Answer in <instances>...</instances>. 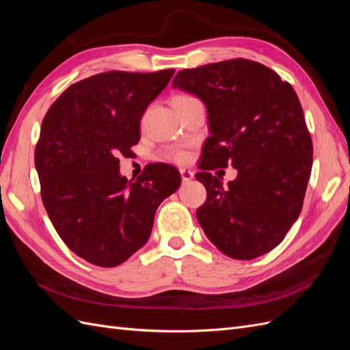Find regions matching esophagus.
Returning <instances> with one entry per match:
<instances>
[{
    "instance_id": "34e87169",
    "label": "esophagus",
    "mask_w": 350,
    "mask_h": 350,
    "mask_svg": "<svg viewBox=\"0 0 350 350\" xmlns=\"http://www.w3.org/2000/svg\"><path fill=\"white\" fill-rule=\"evenodd\" d=\"M179 172H181L183 183H189L194 178V172L189 171V169H179Z\"/></svg>"
}]
</instances>
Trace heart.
Listing matches in <instances>:
<instances>
[{
    "mask_svg": "<svg viewBox=\"0 0 350 350\" xmlns=\"http://www.w3.org/2000/svg\"><path fill=\"white\" fill-rule=\"evenodd\" d=\"M176 98H185V96H176ZM162 157L167 162H172V163H184L187 162L188 154L184 149L181 147H169L163 153Z\"/></svg>",
    "mask_w": 350,
    "mask_h": 350,
    "instance_id": "1",
    "label": "heart"
}]
</instances>
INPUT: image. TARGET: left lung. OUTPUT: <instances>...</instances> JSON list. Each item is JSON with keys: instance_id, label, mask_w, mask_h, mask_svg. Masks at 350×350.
<instances>
[{"instance_id": "left-lung-1", "label": "left lung", "mask_w": 350, "mask_h": 350, "mask_svg": "<svg viewBox=\"0 0 350 350\" xmlns=\"http://www.w3.org/2000/svg\"><path fill=\"white\" fill-rule=\"evenodd\" d=\"M174 89L206 105L210 137L197 181L207 189L197 219L219 251L252 260L283 241L299 217L312 142L293 88L256 61L230 59L179 71ZM230 163L228 186L208 171Z\"/></svg>"}]
</instances>
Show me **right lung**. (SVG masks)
Listing matches in <instances>:
<instances>
[{"label": "right lung", "mask_w": 350, "mask_h": 350, "mask_svg": "<svg viewBox=\"0 0 350 350\" xmlns=\"http://www.w3.org/2000/svg\"><path fill=\"white\" fill-rule=\"evenodd\" d=\"M174 72L96 74L71 84L42 121L35 150L42 201L59 238L94 266H120L139 251L159 204L181 185L165 163L129 181L118 159L139 143L142 116Z\"/></svg>", "instance_id": "1"}]
</instances>
